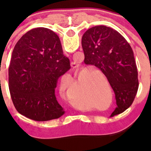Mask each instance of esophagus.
<instances>
[{"instance_id": "obj_1", "label": "esophagus", "mask_w": 151, "mask_h": 151, "mask_svg": "<svg viewBox=\"0 0 151 151\" xmlns=\"http://www.w3.org/2000/svg\"><path fill=\"white\" fill-rule=\"evenodd\" d=\"M71 66L73 68H77V67L79 66V65L77 64V63H75V62H71Z\"/></svg>"}]
</instances>
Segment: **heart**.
Returning a JSON list of instances; mask_svg holds the SVG:
<instances>
[{
  "mask_svg": "<svg viewBox=\"0 0 151 151\" xmlns=\"http://www.w3.org/2000/svg\"><path fill=\"white\" fill-rule=\"evenodd\" d=\"M85 96H86V91L82 88V86H80L77 94L74 96L71 97L69 101L73 106L77 108H81L84 104V99Z\"/></svg>",
  "mask_w": 151,
  "mask_h": 151,
  "instance_id": "b5f03b06",
  "label": "heart"
}]
</instances>
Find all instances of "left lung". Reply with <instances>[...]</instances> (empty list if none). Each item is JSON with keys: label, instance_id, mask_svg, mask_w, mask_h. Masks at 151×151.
<instances>
[{"label": "left lung", "instance_id": "8db88e82", "mask_svg": "<svg viewBox=\"0 0 151 151\" xmlns=\"http://www.w3.org/2000/svg\"><path fill=\"white\" fill-rule=\"evenodd\" d=\"M86 64L94 65L106 76L115 94L117 107L113 117L133 103L137 93V67L133 50L117 30L97 25L88 29L82 38Z\"/></svg>", "mask_w": 151, "mask_h": 151}]
</instances>
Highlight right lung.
Masks as SVG:
<instances>
[{"instance_id":"1","label":"right lung","mask_w":151,"mask_h":151,"mask_svg":"<svg viewBox=\"0 0 151 151\" xmlns=\"http://www.w3.org/2000/svg\"><path fill=\"white\" fill-rule=\"evenodd\" d=\"M71 68L58 36L52 30H29L17 42L9 68V88L19 113L36 121L65 113L56 99L58 80Z\"/></svg>"}]
</instances>
